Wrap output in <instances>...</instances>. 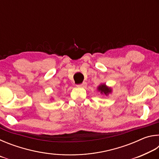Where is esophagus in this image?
Instances as JSON below:
<instances>
[{"mask_svg": "<svg viewBox=\"0 0 159 159\" xmlns=\"http://www.w3.org/2000/svg\"><path fill=\"white\" fill-rule=\"evenodd\" d=\"M87 85H88L87 83H85V82H83V83H81V84H80V85H78L77 86H78V87H79V88H87Z\"/></svg>", "mask_w": 159, "mask_h": 159, "instance_id": "obj_1", "label": "esophagus"}]
</instances>
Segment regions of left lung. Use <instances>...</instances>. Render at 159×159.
Returning <instances> with one entry per match:
<instances>
[{
    "label": "left lung",
    "instance_id": "left-lung-1",
    "mask_svg": "<svg viewBox=\"0 0 159 159\" xmlns=\"http://www.w3.org/2000/svg\"><path fill=\"white\" fill-rule=\"evenodd\" d=\"M97 89H98V92L100 93L102 95H104L106 96L109 95V94L112 93V88L107 86L105 83H102V84L98 86Z\"/></svg>",
    "mask_w": 159,
    "mask_h": 159
}]
</instances>
